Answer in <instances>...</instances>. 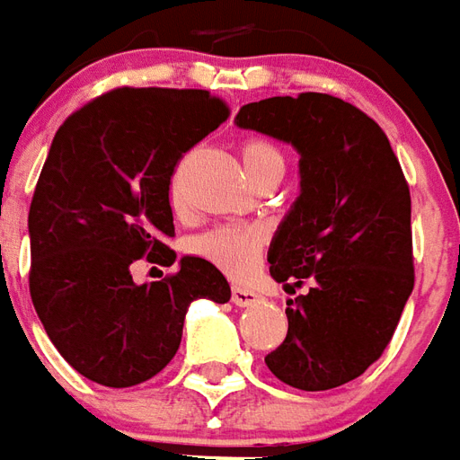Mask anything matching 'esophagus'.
I'll list each match as a JSON object with an SVG mask.
<instances>
[{
    "label": "esophagus",
    "instance_id": "34e87169",
    "mask_svg": "<svg viewBox=\"0 0 460 460\" xmlns=\"http://www.w3.org/2000/svg\"><path fill=\"white\" fill-rule=\"evenodd\" d=\"M262 297H260L257 292H252V289L233 288V305H235V307H252Z\"/></svg>",
    "mask_w": 460,
    "mask_h": 460
}]
</instances>
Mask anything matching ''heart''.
<instances>
[{
    "mask_svg": "<svg viewBox=\"0 0 460 460\" xmlns=\"http://www.w3.org/2000/svg\"><path fill=\"white\" fill-rule=\"evenodd\" d=\"M240 158H243V165H245V171L250 172V178L255 183L265 172L275 171V168H285L282 153L265 141L243 143ZM171 203L175 208L183 205V188H181L178 175L171 181ZM262 245H265V233L262 230L230 225V227H215L210 233L198 235L190 243V250H193V255L208 260L210 265L217 267L225 275L245 277L255 270Z\"/></svg>",
    "mask_w": 460,
    "mask_h": 460,
    "instance_id": "obj_1",
    "label": "heart"
}]
</instances>
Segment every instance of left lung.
<instances>
[{"label": "left lung", "mask_w": 460, "mask_h": 460, "mask_svg": "<svg viewBox=\"0 0 460 460\" xmlns=\"http://www.w3.org/2000/svg\"><path fill=\"white\" fill-rule=\"evenodd\" d=\"M247 131L299 153V195L267 250L289 299L288 337L265 357L277 379L327 392L357 379L392 341L413 289L411 195L379 123L329 93L247 103Z\"/></svg>", "instance_id": "obj_1"}]
</instances>
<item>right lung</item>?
<instances>
[{
    "label": "right lung",
    "mask_w": 460,
    "mask_h": 460,
    "mask_svg": "<svg viewBox=\"0 0 460 460\" xmlns=\"http://www.w3.org/2000/svg\"><path fill=\"white\" fill-rule=\"evenodd\" d=\"M227 119L200 89H116L58 128L29 208V292L49 340L86 379L126 389L175 357L195 299L230 285L203 257L136 285L138 260L171 267L175 163Z\"/></svg>",
    "instance_id": "1"
}]
</instances>
